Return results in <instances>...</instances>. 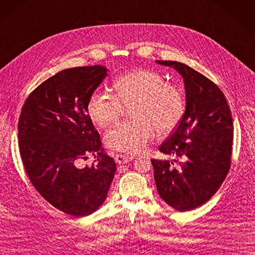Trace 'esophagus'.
<instances>
[{
    "label": "esophagus",
    "mask_w": 255,
    "mask_h": 255,
    "mask_svg": "<svg viewBox=\"0 0 255 255\" xmlns=\"http://www.w3.org/2000/svg\"><path fill=\"white\" fill-rule=\"evenodd\" d=\"M115 159H116V162H119V164H127V162L131 161L133 159V157L132 156H128V155L117 154L115 156Z\"/></svg>",
    "instance_id": "1"
}]
</instances>
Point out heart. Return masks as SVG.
<instances>
[{
	"mask_svg": "<svg viewBox=\"0 0 255 255\" xmlns=\"http://www.w3.org/2000/svg\"><path fill=\"white\" fill-rule=\"evenodd\" d=\"M114 95L96 90L87 102L88 115L96 125L106 128L131 109L133 121L117 124L106 134L107 145L124 153L143 151L154 138L179 126L185 112L184 96L175 85L151 70H135L113 82Z\"/></svg>",
	"mask_w": 255,
	"mask_h": 255,
	"instance_id": "1",
	"label": "heart"
}]
</instances>
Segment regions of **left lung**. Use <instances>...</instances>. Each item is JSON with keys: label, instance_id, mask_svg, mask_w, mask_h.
<instances>
[{"label": "left lung", "instance_id": "1", "mask_svg": "<svg viewBox=\"0 0 255 255\" xmlns=\"http://www.w3.org/2000/svg\"><path fill=\"white\" fill-rule=\"evenodd\" d=\"M173 67L185 84L186 109L177 130L159 146L177 160L152 159L160 197L184 212L204 205L217 193L232 165L234 139L230 106L222 90L188 65L157 60Z\"/></svg>", "mask_w": 255, "mask_h": 255}]
</instances>
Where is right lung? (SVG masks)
I'll use <instances>...</instances> for the list:
<instances>
[{
  "label": "right lung",
  "instance_id": "1",
  "mask_svg": "<svg viewBox=\"0 0 255 255\" xmlns=\"http://www.w3.org/2000/svg\"><path fill=\"white\" fill-rule=\"evenodd\" d=\"M107 75L102 65L63 70L32 91L19 116V152L29 180L51 206L73 217L103 204L116 170L87 113L90 95ZM96 151L91 166L77 167Z\"/></svg>",
  "mask_w": 255,
  "mask_h": 255
}]
</instances>
